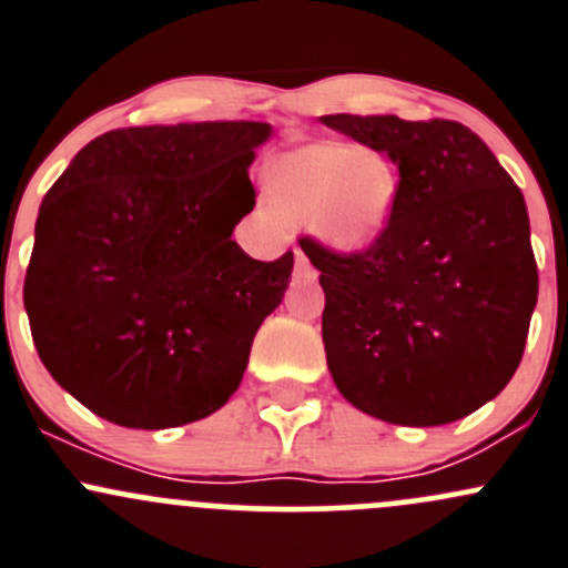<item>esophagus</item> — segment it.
Masks as SVG:
<instances>
[{
    "label": "esophagus",
    "mask_w": 568,
    "mask_h": 568,
    "mask_svg": "<svg viewBox=\"0 0 568 568\" xmlns=\"http://www.w3.org/2000/svg\"><path fill=\"white\" fill-rule=\"evenodd\" d=\"M294 277L298 280V283H313V280H315V270H313V264H310V258H307V255H304V251H298V247H296Z\"/></svg>",
    "instance_id": "1"
}]
</instances>
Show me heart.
<instances>
[{"instance_id":"obj_1","label":"heart","mask_w":568,"mask_h":568,"mask_svg":"<svg viewBox=\"0 0 568 568\" xmlns=\"http://www.w3.org/2000/svg\"><path fill=\"white\" fill-rule=\"evenodd\" d=\"M266 191L288 221H307L326 245L364 251L394 221L402 199L398 166L379 151L315 142L277 155Z\"/></svg>"}]
</instances>
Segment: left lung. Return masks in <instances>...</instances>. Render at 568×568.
Masks as SVG:
<instances>
[{
  "mask_svg": "<svg viewBox=\"0 0 568 568\" xmlns=\"http://www.w3.org/2000/svg\"><path fill=\"white\" fill-rule=\"evenodd\" d=\"M388 153L402 174L394 221L375 245L334 253L304 236L321 272L323 345L339 394L396 426H445L515 375L539 274L523 193L458 121L323 115Z\"/></svg>",
  "mask_w": 568,
  "mask_h": 568,
  "instance_id": "8db88e82",
  "label": "left lung"
}]
</instances>
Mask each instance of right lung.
I'll list each match as a JSON object with an SVG mask.
<instances>
[{
    "instance_id": "right-lung-1",
    "label": "right lung",
    "mask_w": 568,
    "mask_h": 568,
    "mask_svg": "<svg viewBox=\"0 0 568 568\" xmlns=\"http://www.w3.org/2000/svg\"><path fill=\"white\" fill-rule=\"evenodd\" d=\"M272 126H129L91 140L40 204L23 283L31 339L64 390L126 428L202 420L245 375L294 253L232 240Z\"/></svg>"
}]
</instances>
